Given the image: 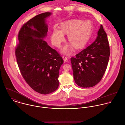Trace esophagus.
<instances>
[{"label": "esophagus", "mask_w": 125, "mask_h": 125, "mask_svg": "<svg viewBox=\"0 0 125 125\" xmlns=\"http://www.w3.org/2000/svg\"><path fill=\"white\" fill-rule=\"evenodd\" d=\"M62 58H63V59L64 61H65V62H68V57L67 56L64 55V56H63Z\"/></svg>", "instance_id": "esophagus-1"}]
</instances>
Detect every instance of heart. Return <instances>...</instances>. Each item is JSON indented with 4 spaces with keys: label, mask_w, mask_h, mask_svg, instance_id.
I'll use <instances>...</instances> for the list:
<instances>
[{
    "label": "heart",
    "mask_w": 125,
    "mask_h": 125,
    "mask_svg": "<svg viewBox=\"0 0 125 125\" xmlns=\"http://www.w3.org/2000/svg\"><path fill=\"white\" fill-rule=\"evenodd\" d=\"M92 33V25L89 21L73 20L61 23L60 30L54 27L51 41L53 45L60 48L65 40L64 34H68V40L71 44L65 45L61 51L63 53L69 54L73 51V46L77 49L84 47L90 39Z\"/></svg>",
    "instance_id": "heart-1"
}]
</instances>
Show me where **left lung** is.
Returning a JSON list of instances; mask_svg holds the SVG:
<instances>
[{
  "mask_svg": "<svg viewBox=\"0 0 125 125\" xmlns=\"http://www.w3.org/2000/svg\"><path fill=\"white\" fill-rule=\"evenodd\" d=\"M97 35L92 44L71 59L74 81L81 87H92L98 84L107 68L110 50L102 25Z\"/></svg>",
  "mask_w": 125,
  "mask_h": 125,
  "instance_id": "1",
  "label": "left lung"
}]
</instances>
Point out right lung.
Segmentation results:
<instances>
[{"instance_id": "right-lung-1", "label": "right lung", "mask_w": 125, "mask_h": 125, "mask_svg": "<svg viewBox=\"0 0 125 125\" xmlns=\"http://www.w3.org/2000/svg\"><path fill=\"white\" fill-rule=\"evenodd\" d=\"M52 14L38 15L23 25L15 51L19 68L27 83L36 92L45 95L58 88L59 69L64 62L44 40L48 31L46 19Z\"/></svg>"}]
</instances>
